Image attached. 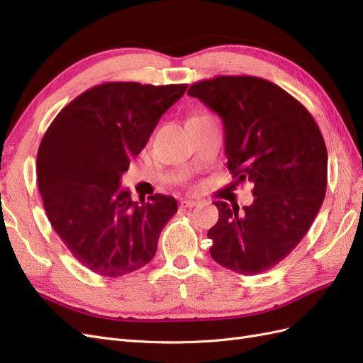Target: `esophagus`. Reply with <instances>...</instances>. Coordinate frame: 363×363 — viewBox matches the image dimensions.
I'll return each instance as SVG.
<instances>
[{
    "mask_svg": "<svg viewBox=\"0 0 363 363\" xmlns=\"http://www.w3.org/2000/svg\"><path fill=\"white\" fill-rule=\"evenodd\" d=\"M200 201L199 200H192V199H184L180 201V207L183 208H191V207H195L196 204H199Z\"/></svg>",
    "mask_w": 363,
    "mask_h": 363,
    "instance_id": "34e87169",
    "label": "esophagus"
}]
</instances>
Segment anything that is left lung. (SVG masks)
<instances>
[{
    "label": "left lung",
    "mask_w": 363,
    "mask_h": 363,
    "mask_svg": "<svg viewBox=\"0 0 363 363\" xmlns=\"http://www.w3.org/2000/svg\"><path fill=\"white\" fill-rule=\"evenodd\" d=\"M188 95L221 118L227 168L238 184H255V201L242 212L215 201L211 256L244 276L265 272L298 245L324 201L321 131L294 96L257 77H216L192 84Z\"/></svg>",
    "instance_id": "1"
}]
</instances>
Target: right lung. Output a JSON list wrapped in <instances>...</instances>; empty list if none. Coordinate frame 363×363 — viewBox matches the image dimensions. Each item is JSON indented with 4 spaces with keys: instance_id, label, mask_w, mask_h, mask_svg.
Returning a JSON list of instances; mask_svg holds the SVG:
<instances>
[{
    "instance_id": "obj_1",
    "label": "right lung",
    "mask_w": 363,
    "mask_h": 363,
    "mask_svg": "<svg viewBox=\"0 0 363 363\" xmlns=\"http://www.w3.org/2000/svg\"><path fill=\"white\" fill-rule=\"evenodd\" d=\"M186 84L106 83L71 101L38 151V186L52 228L82 265L121 277L155 257L177 200H131L121 188L130 159L144 150L159 119Z\"/></svg>"
}]
</instances>
